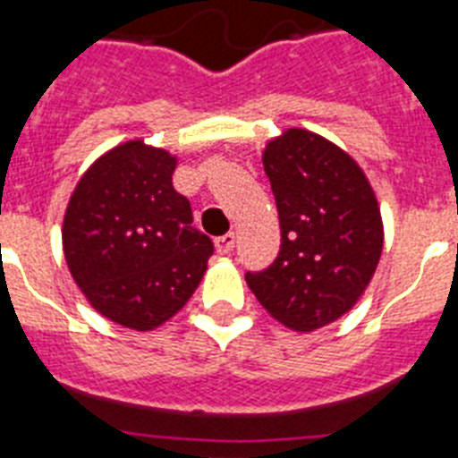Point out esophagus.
<instances>
[{
    "label": "esophagus",
    "instance_id": "34e87169",
    "mask_svg": "<svg viewBox=\"0 0 458 458\" xmlns=\"http://www.w3.org/2000/svg\"><path fill=\"white\" fill-rule=\"evenodd\" d=\"M233 245H236V233H225V236L216 238V250L220 254H226V252H232Z\"/></svg>",
    "mask_w": 458,
    "mask_h": 458
}]
</instances>
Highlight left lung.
I'll return each mask as SVG.
<instances>
[{"label":"left lung","mask_w":458,"mask_h":458,"mask_svg":"<svg viewBox=\"0 0 458 458\" xmlns=\"http://www.w3.org/2000/svg\"><path fill=\"white\" fill-rule=\"evenodd\" d=\"M264 169L279 213L277 259L248 273L270 317L311 333L365 293L383 252L376 194L349 153L317 132L289 128L266 144Z\"/></svg>","instance_id":"obj_1"}]
</instances>
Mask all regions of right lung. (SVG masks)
<instances>
[{
  "label": "right lung",
  "instance_id": "obj_1",
  "mask_svg": "<svg viewBox=\"0 0 458 458\" xmlns=\"http://www.w3.org/2000/svg\"><path fill=\"white\" fill-rule=\"evenodd\" d=\"M176 157L125 141L84 172L64 217V254L87 301L119 326L153 330L199 286L213 241L172 185Z\"/></svg>",
  "mask_w": 458,
  "mask_h": 458
}]
</instances>
